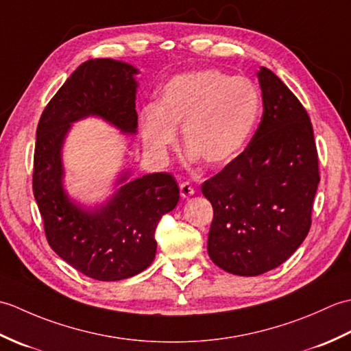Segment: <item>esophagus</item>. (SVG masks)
<instances>
[{"label":"esophagus","instance_id":"1","mask_svg":"<svg viewBox=\"0 0 351 351\" xmlns=\"http://www.w3.org/2000/svg\"><path fill=\"white\" fill-rule=\"evenodd\" d=\"M180 193H181L182 199H187V197L195 195V189H193V185L190 182H181L180 184Z\"/></svg>","mask_w":351,"mask_h":351}]
</instances>
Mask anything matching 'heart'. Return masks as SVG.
Wrapping results in <instances>:
<instances>
[{"label":"heart","instance_id":"heart-1","mask_svg":"<svg viewBox=\"0 0 351 351\" xmlns=\"http://www.w3.org/2000/svg\"><path fill=\"white\" fill-rule=\"evenodd\" d=\"M261 111L256 86L217 69L182 73L162 87L155 107L140 116L145 146L164 158L176 143V128L193 158L219 169L243 152Z\"/></svg>","mask_w":351,"mask_h":351}]
</instances>
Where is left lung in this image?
<instances>
[{"instance_id": "8db88e82", "label": "left lung", "mask_w": 351, "mask_h": 351, "mask_svg": "<svg viewBox=\"0 0 351 351\" xmlns=\"http://www.w3.org/2000/svg\"><path fill=\"white\" fill-rule=\"evenodd\" d=\"M264 113L247 147L202 184L214 217L208 255L238 276H258L299 249L319 182L308 111L270 69L258 72Z\"/></svg>"}]
</instances>
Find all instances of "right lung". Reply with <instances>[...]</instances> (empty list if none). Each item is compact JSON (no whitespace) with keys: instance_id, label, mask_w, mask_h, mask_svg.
I'll list each match as a JSON object with an SVG mask.
<instances>
[{"instance_id":"obj_1","label":"right lung","mask_w":351,"mask_h":351,"mask_svg":"<svg viewBox=\"0 0 351 351\" xmlns=\"http://www.w3.org/2000/svg\"><path fill=\"white\" fill-rule=\"evenodd\" d=\"M138 71L131 64L87 60L66 80L45 107L36 131L33 193L47 240L58 256L88 278L104 282L136 276L152 264L155 229L180 200L170 173L126 181L110 202L84 211L72 204L62 185V146L72 122L99 116L123 132H136Z\"/></svg>"}]
</instances>
